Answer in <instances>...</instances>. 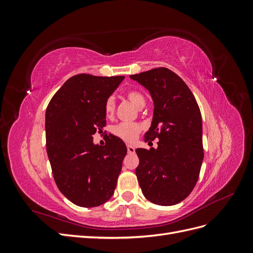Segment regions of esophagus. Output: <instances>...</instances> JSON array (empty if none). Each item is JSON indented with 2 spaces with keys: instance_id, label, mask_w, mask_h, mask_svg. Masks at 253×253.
Wrapping results in <instances>:
<instances>
[{
  "instance_id": "obj_1",
  "label": "esophagus",
  "mask_w": 253,
  "mask_h": 253,
  "mask_svg": "<svg viewBox=\"0 0 253 253\" xmlns=\"http://www.w3.org/2000/svg\"><path fill=\"white\" fill-rule=\"evenodd\" d=\"M126 149H127V153H129V154H133L135 152V148L131 144H126Z\"/></svg>"
}]
</instances>
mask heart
<instances>
[{
	"label": "heart",
	"mask_w": 253,
	"mask_h": 253,
	"mask_svg": "<svg viewBox=\"0 0 253 253\" xmlns=\"http://www.w3.org/2000/svg\"><path fill=\"white\" fill-rule=\"evenodd\" d=\"M126 98L138 109L143 108L145 104V98L138 90H128L126 93ZM115 106H116V104H115L114 97L106 99L104 103V113L106 117L113 116L115 112ZM142 126L138 124V122H120V124L112 127V133L116 137H119L122 140L131 142L137 138V136L139 135Z\"/></svg>",
	"instance_id": "b5f03b06"
}]
</instances>
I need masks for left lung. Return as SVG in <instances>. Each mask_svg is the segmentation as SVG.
Segmentation results:
<instances>
[{"label":"left lung","mask_w":253,"mask_h":253,"mask_svg":"<svg viewBox=\"0 0 253 253\" xmlns=\"http://www.w3.org/2000/svg\"><path fill=\"white\" fill-rule=\"evenodd\" d=\"M150 91L154 103L144 141L158 138L157 149H136V175L144 197L153 204L180 203L195 187L204 159L202 115L192 91L169 68L131 75Z\"/></svg>","instance_id":"left-lung-1"}]
</instances>
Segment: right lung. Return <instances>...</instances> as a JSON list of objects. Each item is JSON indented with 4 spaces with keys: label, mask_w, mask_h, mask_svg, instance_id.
I'll return each instance as SVG.
<instances>
[{
    "label": "right lung",
    "mask_w": 253,
    "mask_h": 253,
    "mask_svg": "<svg viewBox=\"0 0 253 253\" xmlns=\"http://www.w3.org/2000/svg\"><path fill=\"white\" fill-rule=\"evenodd\" d=\"M125 76L79 74L53 95L45 113L46 151L57 187L73 204L91 208L113 196L126 147L109 134L104 145L93 135L106 125L104 103Z\"/></svg>",
    "instance_id": "1"
}]
</instances>
